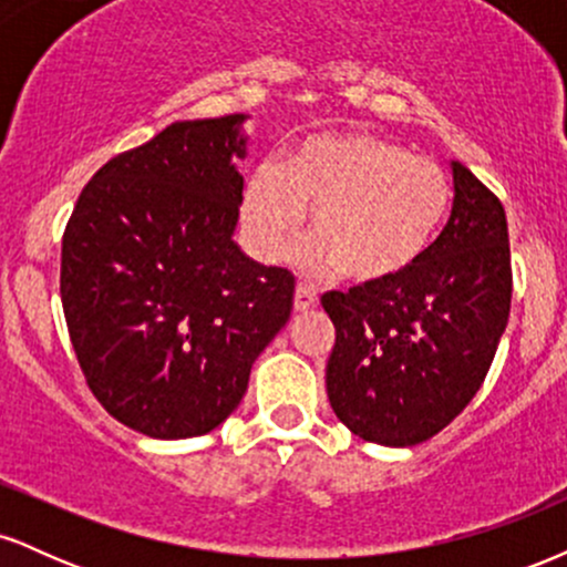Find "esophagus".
Here are the masks:
<instances>
[{
	"mask_svg": "<svg viewBox=\"0 0 567 567\" xmlns=\"http://www.w3.org/2000/svg\"><path fill=\"white\" fill-rule=\"evenodd\" d=\"M320 303V298H317L315 288H309V285H298L296 288V298H292V306H296V311H311L315 306Z\"/></svg>",
	"mask_w": 567,
	"mask_h": 567,
	"instance_id": "34e87169",
	"label": "esophagus"
}]
</instances>
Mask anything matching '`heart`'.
I'll use <instances>...</instances> for the list:
<instances>
[{"label":"heart","mask_w":567,"mask_h":567,"mask_svg":"<svg viewBox=\"0 0 567 567\" xmlns=\"http://www.w3.org/2000/svg\"><path fill=\"white\" fill-rule=\"evenodd\" d=\"M311 205L306 266L383 282L419 264L445 224L453 184L434 159L370 133L309 135L288 167L266 159L243 197L247 243L261 261H282Z\"/></svg>","instance_id":"obj_1"}]
</instances>
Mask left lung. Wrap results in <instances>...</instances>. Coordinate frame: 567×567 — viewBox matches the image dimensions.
Returning <instances> with one entry per match:
<instances>
[{"mask_svg": "<svg viewBox=\"0 0 567 567\" xmlns=\"http://www.w3.org/2000/svg\"><path fill=\"white\" fill-rule=\"evenodd\" d=\"M453 184L451 218L419 264L322 296L336 324L330 408L368 442L408 447L442 432L480 392L509 320L504 205L461 162Z\"/></svg>", "mask_w": 567, "mask_h": 567, "instance_id": "1", "label": "left lung"}]
</instances>
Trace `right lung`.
I'll return each mask as SVG.
<instances>
[{"label":"right lung","instance_id":"add662e5","mask_svg":"<svg viewBox=\"0 0 567 567\" xmlns=\"http://www.w3.org/2000/svg\"><path fill=\"white\" fill-rule=\"evenodd\" d=\"M243 114L173 122L82 188L61 247L69 338L95 400L146 437L213 432L288 322L296 277L231 239Z\"/></svg>","mask_w":567,"mask_h":567}]
</instances>
